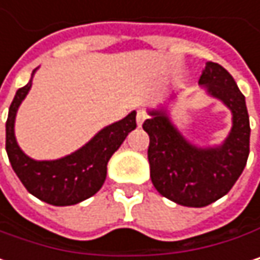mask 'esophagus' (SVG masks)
Instances as JSON below:
<instances>
[{"label":"esophagus","mask_w":260,"mask_h":260,"mask_svg":"<svg viewBox=\"0 0 260 260\" xmlns=\"http://www.w3.org/2000/svg\"><path fill=\"white\" fill-rule=\"evenodd\" d=\"M146 119V112L144 111H138V114H136V121H138V125L141 127L142 124H144V121Z\"/></svg>","instance_id":"1"}]
</instances>
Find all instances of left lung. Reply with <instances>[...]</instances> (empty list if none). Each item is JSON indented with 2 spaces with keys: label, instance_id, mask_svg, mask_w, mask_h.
<instances>
[{
  "label": "left lung",
  "instance_id": "8db88e82",
  "mask_svg": "<svg viewBox=\"0 0 260 260\" xmlns=\"http://www.w3.org/2000/svg\"><path fill=\"white\" fill-rule=\"evenodd\" d=\"M207 92L232 112V128L218 146L190 144L169 119L166 109L148 111L144 130L149 136L151 181L169 201L202 208L223 198L243 174L250 152V122L245 97L231 73L217 62H207L199 79Z\"/></svg>",
  "mask_w": 260,
  "mask_h": 260
}]
</instances>
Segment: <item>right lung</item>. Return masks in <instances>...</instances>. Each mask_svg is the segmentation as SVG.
I'll return each mask as SVG.
<instances>
[{
    "label": "right lung",
    "mask_w": 260,
    "mask_h": 260,
    "mask_svg": "<svg viewBox=\"0 0 260 260\" xmlns=\"http://www.w3.org/2000/svg\"><path fill=\"white\" fill-rule=\"evenodd\" d=\"M32 76L25 86L17 89L9 109L6 122V151L9 160L20 182L37 199L55 207L79 204L102 188L109 158L127 135L136 128V112L133 111L121 121L102 128L88 144L62 158L32 160L17 145L15 136L17 109L31 89Z\"/></svg>",
    "instance_id": "right-lung-1"
}]
</instances>
